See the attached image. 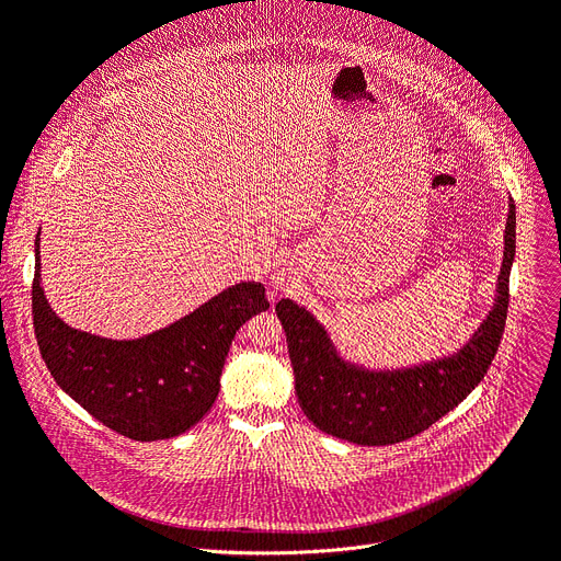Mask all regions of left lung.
Listing matches in <instances>:
<instances>
[{
  "label": "left lung",
  "instance_id": "8db88e82",
  "mask_svg": "<svg viewBox=\"0 0 561 561\" xmlns=\"http://www.w3.org/2000/svg\"><path fill=\"white\" fill-rule=\"evenodd\" d=\"M516 256V206L508 202L504 259L495 305L460 351L417 367L369 371L339 357L325 328L294 300L275 311L286 332L296 394L305 415L328 435L355 445H394L426 431L454 410L489 371L508 309V275Z\"/></svg>",
  "mask_w": 561,
  "mask_h": 561
}]
</instances>
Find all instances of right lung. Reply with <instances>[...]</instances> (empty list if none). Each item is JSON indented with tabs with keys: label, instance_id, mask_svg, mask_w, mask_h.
<instances>
[{
	"label": "right lung",
	"instance_id": "right-lung-1",
	"mask_svg": "<svg viewBox=\"0 0 561 561\" xmlns=\"http://www.w3.org/2000/svg\"><path fill=\"white\" fill-rule=\"evenodd\" d=\"M267 307L263 284L240 282L141 339L72 330L43 296L36 238L32 313L47 369L91 417L130 440H167L197 424L220 392L233 334Z\"/></svg>",
	"mask_w": 561,
	"mask_h": 561
}]
</instances>
